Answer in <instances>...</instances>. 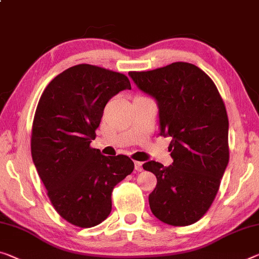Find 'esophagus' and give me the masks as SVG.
Instances as JSON below:
<instances>
[{
	"label": "esophagus",
	"instance_id": "obj_1",
	"mask_svg": "<svg viewBox=\"0 0 259 259\" xmlns=\"http://www.w3.org/2000/svg\"><path fill=\"white\" fill-rule=\"evenodd\" d=\"M135 170H137V171H142L143 170L142 169V162H139V161L135 162Z\"/></svg>",
	"mask_w": 259,
	"mask_h": 259
}]
</instances>
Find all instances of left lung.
I'll list each match as a JSON object with an SVG mask.
<instances>
[{
	"label": "left lung",
	"instance_id": "left-lung-1",
	"mask_svg": "<svg viewBox=\"0 0 259 259\" xmlns=\"http://www.w3.org/2000/svg\"><path fill=\"white\" fill-rule=\"evenodd\" d=\"M128 74L139 89L156 98L161 135L172 139V164L142 165L157 178L150 209L170 226L192 225L209 209L229 161L224 99L212 78L189 62Z\"/></svg>",
	"mask_w": 259,
	"mask_h": 259
}]
</instances>
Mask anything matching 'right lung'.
I'll list each match as a JSON object with an SVG mask.
<instances>
[{
	"label": "right lung",
	"mask_w": 259,
	"mask_h": 259,
	"mask_svg": "<svg viewBox=\"0 0 259 259\" xmlns=\"http://www.w3.org/2000/svg\"><path fill=\"white\" fill-rule=\"evenodd\" d=\"M125 89H131L126 75L81 63L52 79L35 109V169L54 209L76 227L104 221L112 209L113 188L134 170L126 155L104 156L90 146L106 103Z\"/></svg>",
	"instance_id": "1"
}]
</instances>
